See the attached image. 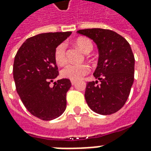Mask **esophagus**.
<instances>
[{
	"mask_svg": "<svg viewBox=\"0 0 151 151\" xmlns=\"http://www.w3.org/2000/svg\"><path fill=\"white\" fill-rule=\"evenodd\" d=\"M71 84H72V86H74V85L76 84V81H71Z\"/></svg>",
	"mask_w": 151,
	"mask_h": 151,
	"instance_id": "esophagus-1",
	"label": "esophagus"
}]
</instances>
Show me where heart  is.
I'll use <instances>...</instances> for the list:
<instances>
[{"instance_id":"obj_1","label":"heart","mask_w":151,"mask_h":151,"mask_svg":"<svg viewBox=\"0 0 151 151\" xmlns=\"http://www.w3.org/2000/svg\"><path fill=\"white\" fill-rule=\"evenodd\" d=\"M75 44L80 50L87 53L93 49V44L90 39L79 37L75 41ZM54 58L58 65H64L66 62V45L65 43L58 45L54 51ZM90 71V67L85 64H68L61 70V74L65 78L72 81H78Z\"/></svg>"}]
</instances>
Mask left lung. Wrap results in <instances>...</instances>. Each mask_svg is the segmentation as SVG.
<instances>
[{
  "instance_id": "left-lung-1",
  "label": "left lung",
  "mask_w": 151,
  "mask_h": 151,
  "mask_svg": "<svg viewBox=\"0 0 151 151\" xmlns=\"http://www.w3.org/2000/svg\"><path fill=\"white\" fill-rule=\"evenodd\" d=\"M78 33L92 39L99 53L93 76L100 84L98 81L87 83L86 101L97 114H114L125 105L134 82V57L131 47L123 37L112 30L86 29Z\"/></svg>"
}]
</instances>
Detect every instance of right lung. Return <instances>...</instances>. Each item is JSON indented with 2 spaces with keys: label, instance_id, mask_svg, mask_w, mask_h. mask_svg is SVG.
<instances>
[{
  "label": "right lung",
  "instance_id": "1",
  "mask_svg": "<svg viewBox=\"0 0 151 151\" xmlns=\"http://www.w3.org/2000/svg\"><path fill=\"white\" fill-rule=\"evenodd\" d=\"M70 34L57 32L33 36L15 56L13 71L17 92L28 111L41 120L58 118L66 108V93L71 82L67 78L53 81L58 76L54 51Z\"/></svg>",
  "mask_w": 151,
  "mask_h": 151
}]
</instances>
